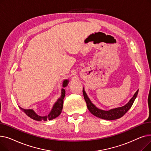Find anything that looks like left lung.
Segmentation results:
<instances>
[{
  "label": "left lung",
  "mask_w": 151,
  "mask_h": 151,
  "mask_svg": "<svg viewBox=\"0 0 151 151\" xmlns=\"http://www.w3.org/2000/svg\"><path fill=\"white\" fill-rule=\"evenodd\" d=\"M83 93L84 98L86 102L87 106H88V108L89 111L93 115H94L95 116H96L97 117H99L100 119H102L112 121V120H115V119H117L121 118L130 109V108L132 107L133 104L134 100L136 99L137 97L138 90L134 93L133 97L129 100V101L127 103V104H125L124 106H122L121 107L116 108H113L108 111L101 109L95 105L91 101L90 99L88 97V95H87L86 92L84 91V88L83 89Z\"/></svg>",
  "instance_id": "left-lung-1"
}]
</instances>
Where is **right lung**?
<instances>
[{
  "label": "right lung",
  "instance_id": "obj_1",
  "mask_svg": "<svg viewBox=\"0 0 151 151\" xmlns=\"http://www.w3.org/2000/svg\"><path fill=\"white\" fill-rule=\"evenodd\" d=\"M68 83H69L68 80H63V81L62 83L63 88H65V87H67ZM65 96V90L63 88H62L61 90L60 97L58 99V100L56 101L55 102V104H54L49 114L47 116H41L38 115L34 111V110L32 109H26L22 108L20 106H19V108L27 116H28L29 117L32 119H34V120L38 121H46L47 120L50 121V120L54 119H55V118H56L60 114L62 108H63V99H64Z\"/></svg>",
  "mask_w": 151,
  "mask_h": 151
}]
</instances>
